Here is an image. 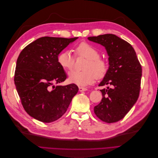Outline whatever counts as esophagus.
I'll return each mask as SVG.
<instances>
[{
  "mask_svg": "<svg viewBox=\"0 0 158 158\" xmlns=\"http://www.w3.org/2000/svg\"><path fill=\"white\" fill-rule=\"evenodd\" d=\"M88 90L86 88H83V87H79V91L80 92H85V91Z\"/></svg>",
  "mask_w": 158,
  "mask_h": 158,
  "instance_id": "obj_1",
  "label": "esophagus"
}]
</instances>
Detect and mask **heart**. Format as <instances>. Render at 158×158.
Instances as JSON below:
<instances>
[{
    "label": "heart",
    "mask_w": 158,
    "mask_h": 158,
    "mask_svg": "<svg viewBox=\"0 0 158 158\" xmlns=\"http://www.w3.org/2000/svg\"><path fill=\"white\" fill-rule=\"evenodd\" d=\"M76 53L78 56L87 59L84 66V70H73L69 75V81L80 86L92 84L96 78H102L108 70V64L106 60L99 57V51L88 43L82 42L76 47ZM74 57L70 51H61L57 56V61L62 68L70 70L74 64Z\"/></svg>",
    "instance_id": "1"
}]
</instances>
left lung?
I'll use <instances>...</instances> for the list:
<instances>
[{
  "label": "left lung",
  "mask_w": 158,
  "mask_h": 158,
  "mask_svg": "<svg viewBox=\"0 0 158 158\" xmlns=\"http://www.w3.org/2000/svg\"><path fill=\"white\" fill-rule=\"evenodd\" d=\"M88 40L106 48L109 69L99 86L103 98L94 107V113L103 122L112 123L123 118L139 96L142 66L132 45L114 34L89 37Z\"/></svg>",
  "instance_id": "1"
}]
</instances>
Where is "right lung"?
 Returning a JSON list of instances; mask_svg holds the SVG:
<instances>
[{"label": "right lung", "mask_w": 158, "mask_h": 158, "mask_svg": "<svg viewBox=\"0 0 158 158\" xmlns=\"http://www.w3.org/2000/svg\"><path fill=\"white\" fill-rule=\"evenodd\" d=\"M78 37H42L23 49L16 62L14 84L27 113L43 123L56 121L66 113L78 88L64 82L66 74L59 54Z\"/></svg>", "instance_id": "right-lung-1"}]
</instances>
